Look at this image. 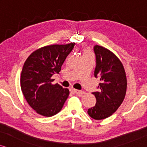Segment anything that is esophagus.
I'll return each mask as SVG.
<instances>
[{
  "label": "esophagus",
  "mask_w": 147,
  "mask_h": 147,
  "mask_svg": "<svg viewBox=\"0 0 147 147\" xmlns=\"http://www.w3.org/2000/svg\"><path fill=\"white\" fill-rule=\"evenodd\" d=\"M72 92L74 94H78L79 96H81L84 92L81 90H76V89H73L72 90Z\"/></svg>",
  "instance_id": "34e87169"
}]
</instances>
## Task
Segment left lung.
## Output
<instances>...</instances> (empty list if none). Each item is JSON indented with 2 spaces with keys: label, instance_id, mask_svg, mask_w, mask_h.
Here are the masks:
<instances>
[{
  "label": "left lung",
  "instance_id": "obj_1",
  "mask_svg": "<svg viewBox=\"0 0 147 147\" xmlns=\"http://www.w3.org/2000/svg\"><path fill=\"white\" fill-rule=\"evenodd\" d=\"M96 56L94 77H99L96 105L88 109V114L95 120H102L113 114L124 100L127 90V77L120 59L105 48L94 47Z\"/></svg>",
  "mask_w": 147,
  "mask_h": 147
}]
</instances>
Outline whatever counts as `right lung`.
I'll use <instances>...</instances> for the list:
<instances>
[{"label": "right lung", "instance_id": "obj_1", "mask_svg": "<svg viewBox=\"0 0 147 147\" xmlns=\"http://www.w3.org/2000/svg\"><path fill=\"white\" fill-rule=\"evenodd\" d=\"M75 43L47 46L32 53L23 66L21 90L29 105L38 114L50 117L62 109L68 97V88L53 85L51 77L59 73Z\"/></svg>", "mask_w": 147, "mask_h": 147}]
</instances>
